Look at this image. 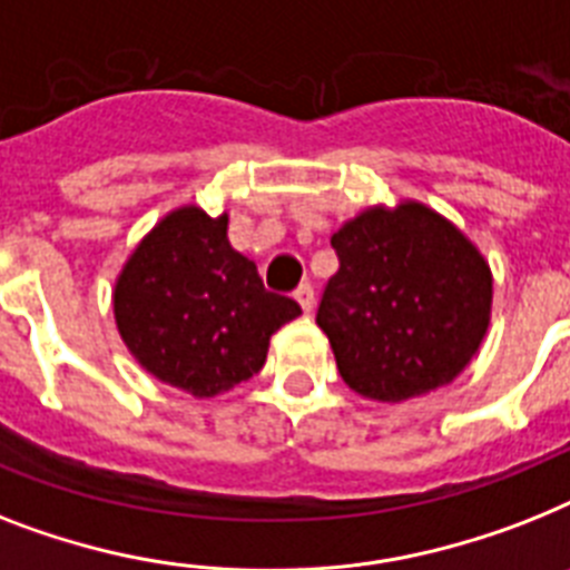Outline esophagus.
<instances>
[{
    "instance_id": "esophagus-1",
    "label": "esophagus",
    "mask_w": 570,
    "mask_h": 570,
    "mask_svg": "<svg viewBox=\"0 0 570 570\" xmlns=\"http://www.w3.org/2000/svg\"><path fill=\"white\" fill-rule=\"evenodd\" d=\"M294 296H296V303L303 305V312L308 314L314 308V288H312V282H303V285H299V288L294 291Z\"/></svg>"
}]
</instances>
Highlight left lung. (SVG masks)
<instances>
[{"instance_id": "left-lung-1", "label": "left lung", "mask_w": 570, "mask_h": 570, "mask_svg": "<svg viewBox=\"0 0 570 570\" xmlns=\"http://www.w3.org/2000/svg\"><path fill=\"white\" fill-rule=\"evenodd\" d=\"M337 274L317 308L341 379L375 402L451 384L489 328L492 271L425 204L373 206L335 235Z\"/></svg>"}]
</instances>
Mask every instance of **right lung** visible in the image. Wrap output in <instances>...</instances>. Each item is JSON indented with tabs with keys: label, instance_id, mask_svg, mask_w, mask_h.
I'll return each instance as SVG.
<instances>
[{
	"label": "right lung",
	"instance_id": "1",
	"mask_svg": "<svg viewBox=\"0 0 570 570\" xmlns=\"http://www.w3.org/2000/svg\"><path fill=\"white\" fill-rule=\"evenodd\" d=\"M227 212H168L121 267L112 312L139 364L197 399L227 393L265 366L271 335L303 314L265 291L250 258L233 250Z\"/></svg>",
	"mask_w": 570,
	"mask_h": 570
}]
</instances>
